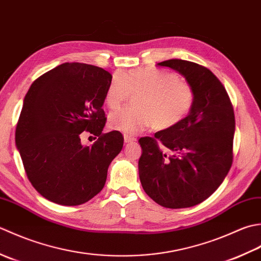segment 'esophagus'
Here are the masks:
<instances>
[{"mask_svg":"<svg viewBox=\"0 0 261 261\" xmlns=\"http://www.w3.org/2000/svg\"><path fill=\"white\" fill-rule=\"evenodd\" d=\"M124 141H125V143H133L136 141V138L133 136H128V135H124Z\"/></svg>","mask_w":261,"mask_h":261,"instance_id":"obj_1","label":"esophagus"}]
</instances>
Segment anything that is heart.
I'll return each instance as SVG.
<instances>
[{
  "instance_id": "heart-1",
  "label": "heart",
  "mask_w": 261,
  "mask_h": 261,
  "mask_svg": "<svg viewBox=\"0 0 261 261\" xmlns=\"http://www.w3.org/2000/svg\"><path fill=\"white\" fill-rule=\"evenodd\" d=\"M130 93L136 107L119 109L109 115L111 129L136 135L151 125L155 129L172 128L187 117L195 103V91L175 73L153 67L116 73L105 95L106 105L118 108Z\"/></svg>"
}]
</instances>
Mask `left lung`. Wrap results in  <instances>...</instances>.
I'll return each instance as SVG.
<instances>
[{"label": "left lung", "mask_w": 261, "mask_h": 261, "mask_svg": "<svg viewBox=\"0 0 261 261\" xmlns=\"http://www.w3.org/2000/svg\"><path fill=\"white\" fill-rule=\"evenodd\" d=\"M158 66L184 75L196 99L181 123L140 138L138 172L143 189L155 203L186 208L208 198L230 171L234 111L225 88L208 68L177 58Z\"/></svg>", "instance_id": "1"}]
</instances>
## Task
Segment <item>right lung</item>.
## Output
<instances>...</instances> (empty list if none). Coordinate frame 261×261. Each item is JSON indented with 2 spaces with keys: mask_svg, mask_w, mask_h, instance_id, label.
<instances>
[{
  "mask_svg": "<svg viewBox=\"0 0 261 261\" xmlns=\"http://www.w3.org/2000/svg\"><path fill=\"white\" fill-rule=\"evenodd\" d=\"M111 79L101 67L64 63L37 79L25 94L15 143L29 181L53 203L76 206L93 198L123 148L121 133H102ZM83 131L98 137L91 147L81 143Z\"/></svg>",
  "mask_w": 261,
  "mask_h": 261,
  "instance_id": "right-lung-1",
  "label": "right lung"
}]
</instances>
